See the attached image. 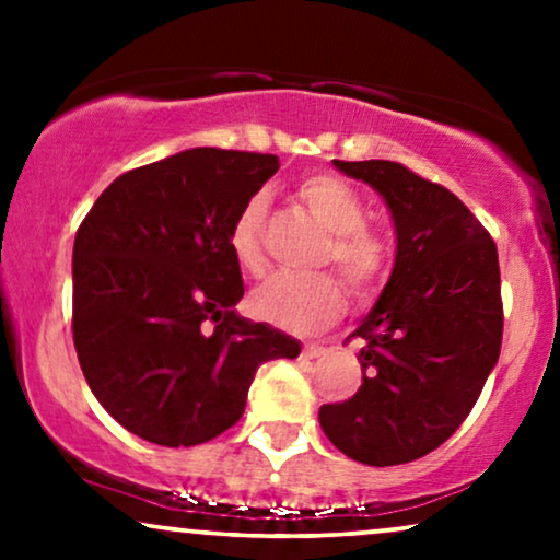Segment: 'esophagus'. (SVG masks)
Wrapping results in <instances>:
<instances>
[{"instance_id":"esophagus-1","label":"esophagus","mask_w":560,"mask_h":560,"mask_svg":"<svg viewBox=\"0 0 560 560\" xmlns=\"http://www.w3.org/2000/svg\"><path fill=\"white\" fill-rule=\"evenodd\" d=\"M302 355H305L307 361H313V358H326V355H329V347H324V345H305Z\"/></svg>"}]
</instances>
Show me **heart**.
<instances>
[{"instance_id":"b5f03b06","label":"heart","mask_w":560,"mask_h":560,"mask_svg":"<svg viewBox=\"0 0 560 560\" xmlns=\"http://www.w3.org/2000/svg\"><path fill=\"white\" fill-rule=\"evenodd\" d=\"M294 197L329 231L320 247L318 266H337L355 298H374L378 289L387 284L392 262H395V247L387 231L365 221L363 197L331 173L302 176L294 186ZM266 213L268 199L255 195L242 205L231 223V255L247 273L266 271V249H262ZM253 307L260 318L279 329L313 331L342 313L345 289L342 281L331 273H318L311 279L273 276L255 289Z\"/></svg>"}]
</instances>
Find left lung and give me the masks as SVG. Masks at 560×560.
Listing matches in <instances>:
<instances>
[{"label":"left lung","mask_w":560,"mask_h":560,"mask_svg":"<svg viewBox=\"0 0 560 560\" xmlns=\"http://www.w3.org/2000/svg\"><path fill=\"white\" fill-rule=\"evenodd\" d=\"M334 165L387 199L397 255L374 311L352 331L363 339L361 389L320 405L318 421L358 464H410L455 434L498 363V247L453 191L402 163Z\"/></svg>","instance_id":"8db88e82"}]
</instances>
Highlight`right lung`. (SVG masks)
Instances as JSON below:
<instances>
[{"mask_svg":"<svg viewBox=\"0 0 560 560\" xmlns=\"http://www.w3.org/2000/svg\"><path fill=\"white\" fill-rule=\"evenodd\" d=\"M279 158L197 150L126 171L75 231L73 345L102 408L141 440L191 447L242 419L255 371L300 342L236 316V213Z\"/></svg>","mask_w":560,"mask_h":560,"instance_id":"right-lung-1","label":"right lung"}]
</instances>
